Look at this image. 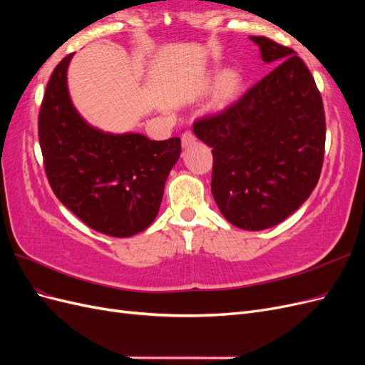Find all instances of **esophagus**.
<instances>
[{"instance_id":"esophagus-1","label":"esophagus","mask_w":365,"mask_h":365,"mask_svg":"<svg viewBox=\"0 0 365 365\" xmlns=\"http://www.w3.org/2000/svg\"><path fill=\"white\" fill-rule=\"evenodd\" d=\"M195 135H193V132H190V130H185L184 134L181 135V141H182V146L184 148H187V146H190L192 143H195Z\"/></svg>"}]
</instances>
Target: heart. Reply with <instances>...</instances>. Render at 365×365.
<instances>
[{"label": "heart", "mask_w": 365, "mask_h": 365, "mask_svg": "<svg viewBox=\"0 0 365 365\" xmlns=\"http://www.w3.org/2000/svg\"><path fill=\"white\" fill-rule=\"evenodd\" d=\"M242 85V76L236 70H225L219 74L216 83V98L219 105H227Z\"/></svg>", "instance_id": "heart-1"}]
</instances>
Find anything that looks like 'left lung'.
Returning <instances> with one entry per match:
<instances>
[{
	"instance_id": "obj_1",
	"label": "left lung",
	"mask_w": 365,
	"mask_h": 365,
	"mask_svg": "<svg viewBox=\"0 0 365 365\" xmlns=\"http://www.w3.org/2000/svg\"><path fill=\"white\" fill-rule=\"evenodd\" d=\"M269 74L224 111L197 118L195 135L212 148V193L220 213L242 230L280 224L319 180L324 106L311 71L289 47L250 36Z\"/></svg>"
}]
</instances>
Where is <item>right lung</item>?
<instances>
[{
  "instance_id": "1",
  "label": "right lung",
  "mask_w": 365,
  "mask_h": 365,
  "mask_svg": "<svg viewBox=\"0 0 365 365\" xmlns=\"http://www.w3.org/2000/svg\"><path fill=\"white\" fill-rule=\"evenodd\" d=\"M65 56L51 73L38 117L43 168L58 200L90 228L114 237L146 230L157 217L181 140L108 134L76 111Z\"/></svg>"
}]
</instances>
